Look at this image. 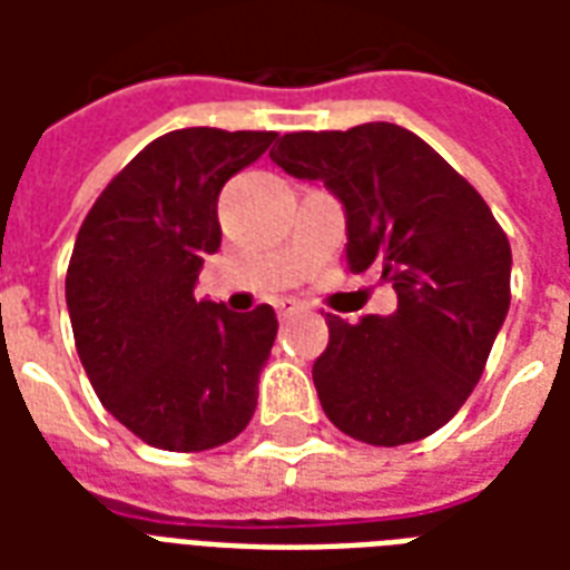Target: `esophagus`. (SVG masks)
Listing matches in <instances>:
<instances>
[{"instance_id": "esophagus-1", "label": "esophagus", "mask_w": 570, "mask_h": 570, "mask_svg": "<svg viewBox=\"0 0 570 570\" xmlns=\"http://www.w3.org/2000/svg\"><path fill=\"white\" fill-rule=\"evenodd\" d=\"M274 308H277V317H281V321H286V317L298 314V311L305 308V305H302V302H296V298H281V302H277Z\"/></svg>"}]
</instances>
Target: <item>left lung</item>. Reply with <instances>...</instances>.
<instances>
[{"instance_id": "left-lung-1", "label": "left lung", "mask_w": 570, "mask_h": 570, "mask_svg": "<svg viewBox=\"0 0 570 570\" xmlns=\"http://www.w3.org/2000/svg\"><path fill=\"white\" fill-rule=\"evenodd\" d=\"M272 161L347 213V272L396 289L391 317L326 314L314 363L326 419L370 445L430 436L473 394L510 308V240L476 188L387 121L284 134Z\"/></svg>"}]
</instances>
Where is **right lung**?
Masks as SVG:
<instances>
[{"instance_id": "add662e5", "label": "right lung", "mask_w": 570, "mask_h": 570, "mask_svg": "<svg viewBox=\"0 0 570 570\" xmlns=\"http://www.w3.org/2000/svg\"><path fill=\"white\" fill-rule=\"evenodd\" d=\"M274 130H170L94 200L67 268V308L91 387L125 428L164 452L235 440L256 412L272 354V305L235 314L195 298L219 249L223 186Z\"/></svg>"}]
</instances>
